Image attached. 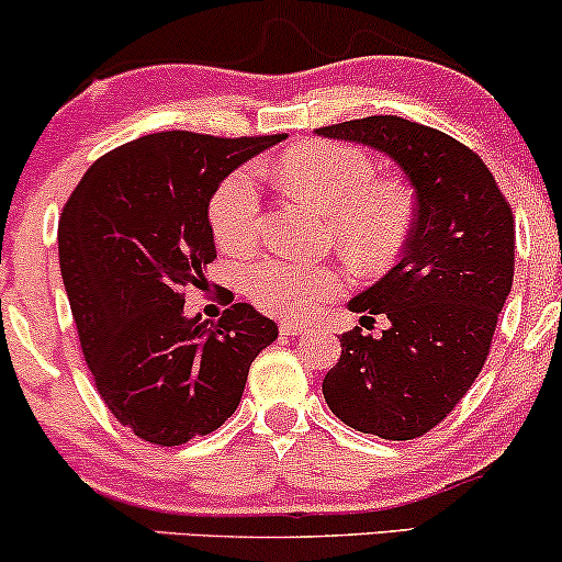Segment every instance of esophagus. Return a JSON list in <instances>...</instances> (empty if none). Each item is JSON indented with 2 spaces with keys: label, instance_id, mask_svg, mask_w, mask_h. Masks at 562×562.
<instances>
[{
  "label": "esophagus",
  "instance_id": "esophagus-1",
  "mask_svg": "<svg viewBox=\"0 0 562 562\" xmlns=\"http://www.w3.org/2000/svg\"><path fill=\"white\" fill-rule=\"evenodd\" d=\"M280 333L282 335H306L308 333V324H303V322H280Z\"/></svg>",
  "mask_w": 562,
  "mask_h": 562
}]
</instances>
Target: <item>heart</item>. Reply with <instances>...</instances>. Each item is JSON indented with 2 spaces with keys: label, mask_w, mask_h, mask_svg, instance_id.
<instances>
[{
  "label": "heart",
  "mask_w": 562,
  "mask_h": 562,
  "mask_svg": "<svg viewBox=\"0 0 562 562\" xmlns=\"http://www.w3.org/2000/svg\"><path fill=\"white\" fill-rule=\"evenodd\" d=\"M277 180L293 199L329 220V243L361 272L390 267L414 227V193L401 180H376L371 159L358 148L303 144L277 161ZM214 240L227 254H248L261 235V188L254 167L220 182L209 204ZM256 306L277 316H306L346 288L335 263L267 256L243 274Z\"/></svg>",
  "instance_id": "1"
}]
</instances>
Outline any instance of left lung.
<instances>
[{
	"label": "left lung",
	"mask_w": 562,
	"mask_h": 562,
	"mask_svg": "<svg viewBox=\"0 0 562 562\" xmlns=\"http://www.w3.org/2000/svg\"><path fill=\"white\" fill-rule=\"evenodd\" d=\"M376 148L416 193L403 259L358 293L350 311L382 314V337L340 335L322 382L329 411L363 435H427L469 392L490 356L516 267V222L490 167L461 140L395 114L316 131Z\"/></svg>",
	"instance_id": "left-lung-1"
}]
</instances>
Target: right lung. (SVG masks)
Returning <instances> with one entry per match:
<instances>
[{"mask_svg": "<svg viewBox=\"0 0 562 562\" xmlns=\"http://www.w3.org/2000/svg\"><path fill=\"white\" fill-rule=\"evenodd\" d=\"M285 135L151 133L93 161L63 209L59 269L99 395L161 448L212 435L238 408L248 369L277 340L251 303L188 319L186 288L216 259L209 201L229 172Z\"/></svg>", "mask_w": 562, "mask_h": 562, "instance_id": "obj_1", "label": "right lung"}]
</instances>
